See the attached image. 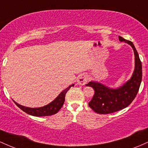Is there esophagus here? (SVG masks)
I'll return each instance as SVG.
<instances>
[{
  "mask_svg": "<svg viewBox=\"0 0 148 148\" xmlns=\"http://www.w3.org/2000/svg\"><path fill=\"white\" fill-rule=\"evenodd\" d=\"M88 81V76L86 74H81L79 76V77H78V79H77L78 84L82 85V86H84V85L87 84Z\"/></svg>",
  "mask_w": 148,
  "mask_h": 148,
  "instance_id": "34e87169",
  "label": "esophagus"
}]
</instances>
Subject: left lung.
Instances as JSON below:
<instances>
[{
	"label": "left lung",
	"instance_id": "obj_1",
	"mask_svg": "<svg viewBox=\"0 0 148 148\" xmlns=\"http://www.w3.org/2000/svg\"><path fill=\"white\" fill-rule=\"evenodd\" d=\"M120 42L130 45L134 50L135 66L132 77L123 86L111 88L97 81H90L86 86L94 89L95 95L88 103L92 109L99 114H108L120 111L128 106L138 93L142 80V64L134 44L119 36Z\"/></svg>",
	"mask_w": 148,
	"mask_h": 148
}]
</instances>
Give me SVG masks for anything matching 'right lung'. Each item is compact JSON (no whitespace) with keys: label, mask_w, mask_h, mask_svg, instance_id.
Segmentation results:
<instances>
[{"label":"right lung","mask_w":148,"mask_h":148,"mask_svg":"<svg viewBox=\"0 0 148 148\" xmlns=\"http://www.w3.org/2000/svg\"><path fill=\"white\" fill-rule=\"evenodd\" d=\"M74 84L71 85L68 88L64 89L59 94V95L53 101L48 103L46 106L42 107H39V108H30V107H26L19 103H16V101L13 100V101L15 103V104L17 106L18 108H20L23 111L28 114L33 115V116L41 117V116H48V115H52L57 113L59 111V110L62 108V105L64 102V97L67 92L69 90V88L72 86H74Z\"/></svg>","instance_id":"right-lung-1"}]
</instances>
